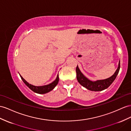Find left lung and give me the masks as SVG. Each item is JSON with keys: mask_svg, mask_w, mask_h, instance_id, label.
I'll return each instance as SVG.
<instances>
[{"mask_svg": "<svg viewBox=\"0 0 131 131\" xmlns=\"http://www.w3.org/2000/svg\"><path fill=\"white\" fill-rule=\"evenodd\" d=\"M120 69V61H119L118 67L115 73L110 78L102 80H97L96 81H90L87 79L86 77L80 71L78 66H77L76 68V78L78 82L84 88H86L89 90L93 91H100L103 90L107 89L108 87L112 84V83L115 80L116 77L118 75Z\"/></svg>", "mask_w": 131, "mask_h": 131, "instance_id": "obj_1", "label": "left lung"}]
</instances>
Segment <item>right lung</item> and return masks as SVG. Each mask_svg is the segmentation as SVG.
Returning a JSON list of instances; mask_svg holds the SVG:
<instances>
[{
	"label": "right lung",
	"mask_w": 131,
	"mask_h": 131,
	"mask_svg": "<svg viewBox=\"0 0 131 131\" xmlns=\"http://www.w3.org/2000/svg\"><path fill=\"white\" fill-rule=\"evenodd\" d=\"M20 76L21 79H22L23 82L25 83V84L32 91L34 92H36L37 93H39V94H44V93H48V92H50V91H51V90L54 89L55 87L57 85H58V82H59V75H58V76H57V78L55 81L52 82V83H50L49 85L42 86H33L31 84H29L28 82H27V81H26L23 78V77L20 75Z\"/></svg>",
	"instance_id": "right-lung-1"
}]
</instances>
